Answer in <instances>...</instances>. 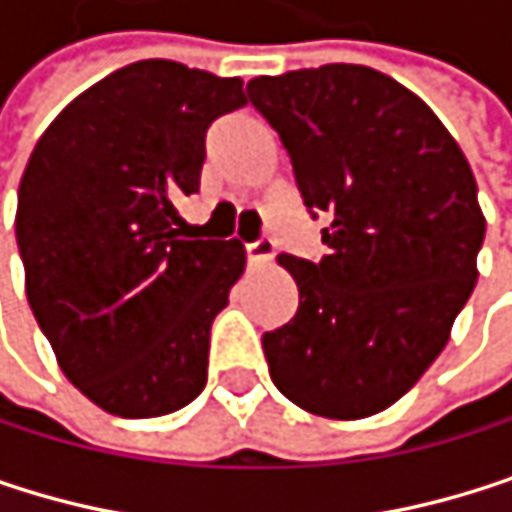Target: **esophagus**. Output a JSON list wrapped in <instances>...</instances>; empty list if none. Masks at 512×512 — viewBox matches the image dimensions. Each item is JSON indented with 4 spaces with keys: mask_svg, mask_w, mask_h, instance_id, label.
<instances>
[{
    "mask_svg": "<svg viewBox=\"0 0 512 512\" xmlns=\"http://www.w3.org/2000/svg\"><path fill=\"white\" fill-rule=\"evenodd\" d=\"M245 254H248V261L251 264H270L276 258V242L270 236L258 239V242H248L245 245Z\"/></svg>",
    "mask_w": 512,
    "mask_h": 512,
    "instance_id": "34e87169",
    "label": "esophagus"
}]
</instances>
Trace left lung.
<instances>
[{"instance_id":"8db88e82","label":"left lung","mask_w":512,"mask_h":512,"mask_svg":"<svg viewBox=\"0 0 512 512\" xmlns=\"http://www.w3.org/2000/svg\"><path fill=\"white\" fill-rule=\"evenodd\" d=\"M248 101L279 131L306 206L330 218L321 264L279 254L300 309L264 333L270 378L327 420L381 414L444 351L477 285L471 164L420 95L366 65L254 77Z\"/></svg>"}]
</instances>
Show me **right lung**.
<instances>
[{"mask_svg":"<svg viewBox=\"0 0 512 512\" xmlns=\"http://www.w3.org/2000/svg\"><path fill=\"white\" fill-rule=\"evenodd\" d=\"M239 77L131 62L38 137L17 191L26 300L62 375L101 411L164 417L206 387L209 330L245 270L236 239H188L206 128Z\"/></svg>","mask_w":512,"mask_h":512,"instance_id":"obj_1","label":"right lung"}]
</instances>
